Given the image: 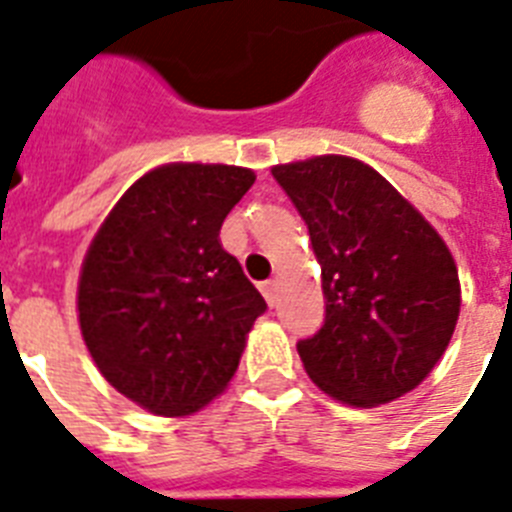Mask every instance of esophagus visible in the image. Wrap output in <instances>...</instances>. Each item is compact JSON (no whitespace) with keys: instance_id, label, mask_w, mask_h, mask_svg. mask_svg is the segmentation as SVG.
<instances>
[{"instance_id":"esophagus-1","label":"esophagus","mask_w":512,"mask_h":512,"mask_svg":"<svg viewBox=\"0 0 512 512\" xmlns=\"http://www.w3.org/2000/svg\"><path fill=\"white\" fill-rule=\"evenodd\" d=\"M261 292H264L266 303H269L274 308V305H277V292H279L277 279H269V282H264V285H261Z\"/></svg>"}]
</instances>
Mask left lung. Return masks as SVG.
Returning <instances> with one entry per match:
<instances>
[{
  "instance_id": "8db88e82",
  "label": "left lung",
  "mask_w": 512,
  "mask_h": 512,
  "mask_svg": "<svg viewBox=\"0 0 512 512\" xmlns=\"http://www.w3.org/2000/svg\"><path fill=\"white\" fill-rule=\"evenodd\" d=\"M321 264L323 326L300 339L305 373L349 406L388 404L425 381L456 329L461 285L438 230L355 157L274 165Z\"/></svg>"
}]
</instances>
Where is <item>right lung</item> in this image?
I'll list each match as a JSON object with an SVG mask.
<instances>
[{
  "label": "right lung",
  "instance_id": "1",
  "mask_svg": "<svg viewBox=\"0 0 512 512\" xmlns=\"http://www.w3.org/2000/svg\"><path fill=\"white\" fill-rule=\"evenodd\" d=\"M253 181L235 165H160L121 196L87 248L82 339L103 378L147 412L183 417L225 391L266 310L220 243Z\"/></svg>",
  "mask_w": 512,
  "mask_h": 512
}]
</instances>
